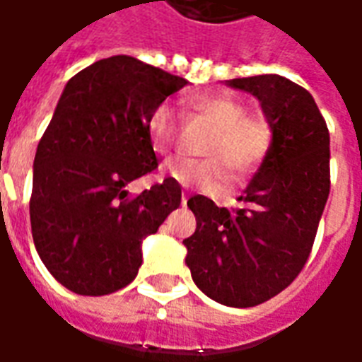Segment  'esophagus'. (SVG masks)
Segmentation results:
<instances>
[{
	"label": "esophagus",
	"mask_w": 362,
	"mask_h": 362,
	"mask_svg": "<svg viewBox=\"0 0 362 362\" xmlns=\"http://www.w3.org/2000/svg\"><path fill=\"white\" fill-rule=\"evenodd\" d=\"M180 204H182V207H186V204H188V196H186V194H182Z\"/></svg>",
	"instance_id": "esophagus-1"
}]
</instances>
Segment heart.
Returning <instances> with one entry per match:
<instances>
[{"instance_id": "1", "label": "heart", "mask_w": 362, "mask_h": 362, "mask_svg": "<svg viewBox=\"0 0 362 362\" xmlns=\"http://www.w3.org/2000/svg\"><path fill=\"white\" fill-rule=\"evenodd\" d=\"M186 104L189 112L204 116L217 127L205 147V153L215 157L168 158L160 168L166 178L180 186L217 189L227 182L225 165L235 176H243L266 160L273 145V127L264 116L248 114L243 100L228 95H197L188 98ZM147 135L158 155L173 149L178 137V122L168 104H158L151 112Z\"/></svg>"}]
</instances>
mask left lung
Here are the masks:
<instances>
[{"label": "left lung", "mask_w": 362, "mask_h": 362, "mask_svg": "<svg viewBox=\"0 0 362 362\" xmlns=\"http://www.w3.org/2000/svg\"><path fill=\"white\" fill-rule=\"evenodd\" d=\"M227 85L258 98L273 127L272 151L238 197V209L189 197L197 227L184 246L202 293L248 308L279 295L310 256L329 196V134L310 93L281 75Z\"/></svg>", "instance_id": "1"}]
</instances>
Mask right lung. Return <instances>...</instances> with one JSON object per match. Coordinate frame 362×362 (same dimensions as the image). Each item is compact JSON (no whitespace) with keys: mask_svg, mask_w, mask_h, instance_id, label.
<instances>
[{"mask_svg":"<svg viewBox=\"0 0 362 362\" xmlns=\"http://www.w3.org/2000/svg\"><path fill=\"white\" fill-rule=\"evenodd\" d=\"M188 81L132 56L95 62L67 81L33 165L30 227L48 272L77 295L129 285L141 244L178 209L180 184L165 178L127 196L157 168L151 112Z\"/></svg>","mask_w":362,"mask_h":362,"instance_id":"add662e5","label":"right lung"}]
</instances>
